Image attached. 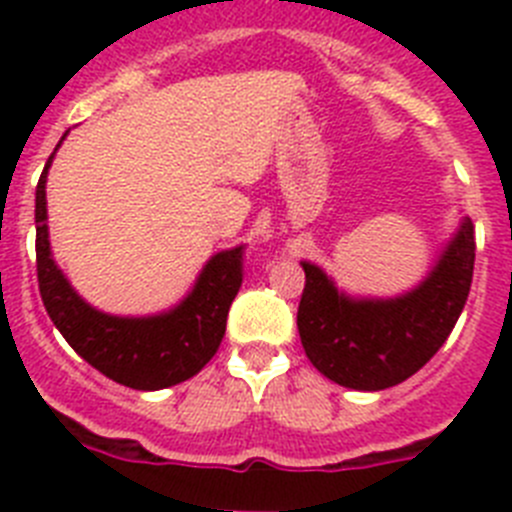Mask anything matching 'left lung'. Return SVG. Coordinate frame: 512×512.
Listing matches in <instances>:
<instances>
[{
	"label": "left lung",
	"instance_id": "left-lung-1",
	"mask_svg": "<svg viewBox=\"0 0 512 512\" xmlns=\"http://www.w3.org/2000/svg\"><path fill=\"white\" fill-rule=\"evenodd\" d=\"M302 269L297 328L307 359L348 390H387L423 369L454 330L472 287L474 225L461 217L431 271L397 297H354L318 264Z\"/></svg>",
	"mask_w": 512,
	"mask_h": 512
}]
</instances>
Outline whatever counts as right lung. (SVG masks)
Listing matches in <instances>:
<instances>
[{
    "label": "right lung",
    "mask_w": 512,
    "mask_h": 512,
    "mask_svg": "<svg viewBox=\"0 0 512 512\" xmlns=\"http://www.w3.org/2000/svg\"><path fill=\"white\" fill-rule=\"evenodd\" d=\"M69 130L63 133V138ZM61 138V140H63ZM61 146V143H58ZM56 146V151H58ZM51 153L35 189V256L43 305L76 354L112 382L153 392L200 372L225 336V320L243 282V246L215 253L184 300L156 315H110L89 305L53 261L45 182Z\"/></svg>",
    "instance_id": "right-lung-1"
}]
</instances>
